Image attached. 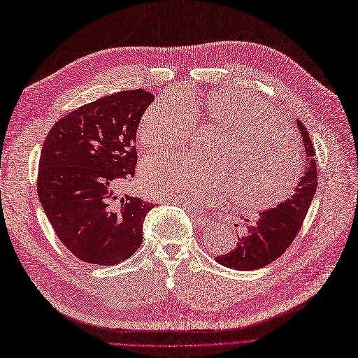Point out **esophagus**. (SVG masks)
Here are the masks:
<instances>
[{"mask_svg":"<svg viewBox=\"0 0 358 358\" xmlns=\"http://www.w3.org/2000/svg\"><path fill=\"white\" fill-rule=\"evenodd\" d=\"M192 216L196 220V222L201 227H209L212 224L210 216L203 215V213H199V212H192Z\"/></svg>","mask_w":358,"mask_h":358,"instance_id":"esophagus-1","label":"esophagus"}]
</instances>
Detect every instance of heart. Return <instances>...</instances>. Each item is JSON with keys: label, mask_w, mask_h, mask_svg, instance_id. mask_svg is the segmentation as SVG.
I'll use <instances>...</instances> for the list:
<instances>
[{"label": "heart", "mask_w": 358, "mask_h": 358, "mask_svg": "<svg viewBox=\"0 0 358 358\" xmlns=\"http://www.w3.org/2000/svg\"><path fill=\"white\" fill-rule=\"evenodd\" d=\"M201 121L225 131L215 149L220 162L152 155L142 165L141 178L153 197L200 208L236 194L243 209L256 213L281 203L292 192L303 169L297 134L257 96L222 90L200 103L165 93L146 108L136 137L149 150L181 148Z\"/></svg>", "instance_id": "obj_1"}]
</instances>
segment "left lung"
Here are the masks:
<instances>
[{
  "label": "left lung",
  "instance_id": "1",
  "mask_svg": "<svg viewBox=\"0 0 358 358\" xmlns=\"http://www.w3.org/2000/svg\"><path fill=\"white\" fill-rule=\"evenodd\" d=\"M299 129L306 149L304 176L295 187V193L276 208L260 213L255 227H248L247 234L238 238L234 250L217 256L215 260L222 266L237 271H253L269 265L291 245L303 227V221L312 203L317 187L316 150L304 124Z\"/></svg>",
  "mask_w": 358,
  "mask_h": 358
}]
</instances>
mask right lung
Returning a JSON list of instances; mask_svg holds the SVG:
<instances>
[{
  "label": "right lung",
  "mask_w": 358,
  "mask_h": 358,
  "mask_svg": "<svg viewBox=\"0 0 358 358\" xmlns=\"http://www.w3.org/2000/svg\"><path fill=\"white\" fill-rule=\"evenodd\" d=\"M152 101L145 89L113 93L58 120L45 138L38 196L58 240L86 263L117 265L143 241L153 205L115 189L134 177L136 130Z\"/></svg>",
  "instance_id": "obj_1"
}]
</instances>
